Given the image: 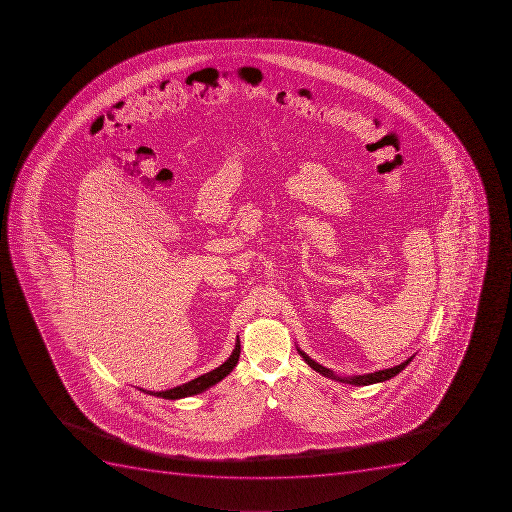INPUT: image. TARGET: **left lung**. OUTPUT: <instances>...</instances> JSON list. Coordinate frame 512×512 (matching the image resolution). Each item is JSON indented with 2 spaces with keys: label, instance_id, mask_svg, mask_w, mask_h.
<instances>
[{
  "label": "left lung",
  "instance_id": "8db88e82",
  "mask_svg": "<svg viewBox=\"0 0 512 512\" xmlns=\"http://www.w3.org/2000/svg\"><path fill=\"white\" fill-rule=\"evenodd\" d=\"M298 353H300L303 360H305L314 371H318L319 374H323L326 378L335 379V381H339V383L352 384V386H368V384L383 383V381H387V379L394 378V376L404 370L405 366H407L408 363L413 360V357H415V355H413V357L407 358L404 363H400V365L394 366V368H387V370H379L370 374H358V376L340 378V376H337L334 371L329 370L326 366L319 365L316 361L311 360V358L308 357L303 350H300V348H298Z\"/></svg>",
  "mask_w": 512,
  "mask_h": 512
}]
</instances>
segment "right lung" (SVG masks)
Here are the masks:
<instances>
[{
    "label": "right lung",
    "instance_id": "right-lung-1",
    "mask_svg": "<svg viewBox=\"0 0 512 512\" xmlns=\"http://www.w3.org/2000/svg\"><path fill=\"white\" fill-rule=\"evenodd\" d=\"M240 340H237V344H235V348H233L232 355L228 357V360L219 368H215V370L209 371V373L202 374L199 378L193 379V381H189V383L181 384V386L173 387V389H167V391H144V389H139L141 392H146L149 396L162 397V399L168 400H177V399H185V397L194 396V394H199V392H204L209 387L214 386V384L219 383L225 376L232 373L233 368L237 366L238 358H240Z\"/></svg>",
    "mask_w": 512,
    "mask_h": 512
}]
</instances>
